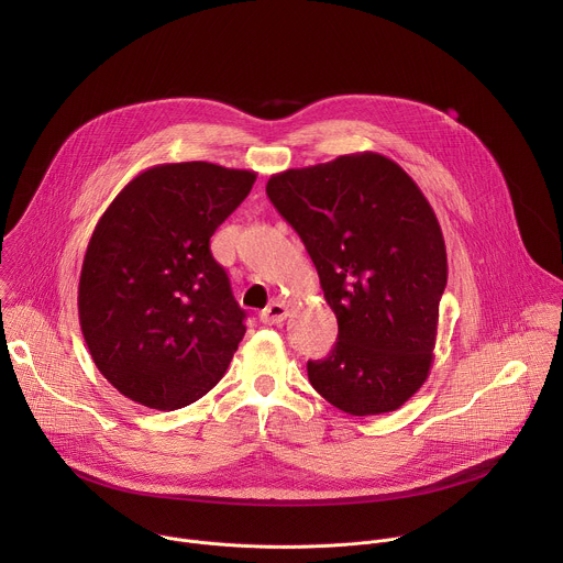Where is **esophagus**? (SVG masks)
I'll use <instances>...</instances> for the list:
<instances>
[{
  "mask_svg": "<svg viewBox=\"0 0 563 563\" xmlns=\"http://www.w3.org/2000/svg\"><path fill=\"white\" fill-rule=\"evenodd\" d=\"M285 318H287V307H285V302H280V300L269 302V305L261 311V320H263L265 325H280Z\"/></svg>",
  "mask_w": 563,
  "mask_h": 563,
  "instance_id": "1",
  "label": "esophagus"
}]
</instances>
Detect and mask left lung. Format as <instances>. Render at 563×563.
I'll return each mask as SVG.
<instances>
[{
	"instance_id": "obj_1",
	"label": "left lung",
	"mask_w": 563,
	"mask_h": 563,
	"mask_svg": "<svg viewBox=\"0 0 563 563\" xmlns=\"http://www.w3.org/2000/svg\"><path fill=\"white\" fill-rule=\"evenodd\" d=\"M267 196L311 256L339 341L313 389L352 417L394 412L426 383L448 283L441 224L394 159L374 153L274 174Z\"/></svg>"
}]
</instances>
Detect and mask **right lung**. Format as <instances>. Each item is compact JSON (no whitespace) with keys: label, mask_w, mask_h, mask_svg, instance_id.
Returning <instances> with one entry per match:
<instances>
[{"label":"right lung","mask_w":563,"mask_h":563,"mask_svg":"<svg viewBox=\"0 0 563 563\" xmlns=\"http://www.w3.org/2000/svg\"><path fill=\"white\" fill-rule=\"evenodd\" d=\"M256 172L211 163L137 174L98 220L77 287L79 328L100 374L151 410L202 398L245 336V311L213 261V231Z\"/></svg>","instance_id":"add662e5"}]
</instances>
